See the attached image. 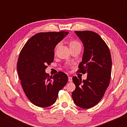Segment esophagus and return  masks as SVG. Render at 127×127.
Returning <instances> with one entry per match:
<instances>
[{"label":"esophagus","instance_id":"1","mask_svg":"<svg viewBox=\"0 0 127 127\" xmlns=\"http://www.w3.org/2000/svg\"><path fill=\"white\" fill-rule=\"evenodd\" d=\"M68 82H72V77H70V76L68 77Z\"/></svg>","mask_w":127,"mask_h":127}]
</instances>
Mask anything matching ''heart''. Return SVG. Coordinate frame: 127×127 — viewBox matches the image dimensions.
<instances>
[{"instance_id":"obj_1","label":"heart","mask_w":127,"mask_h":127,"mask_svg":"<svg viewBox=\"0 0 127 127\" xmlns=\"http://www.w3.org/2000/svg\"><path fill=\"white\" fill-rule=\"evenodd\" d=\"M80 43H79L78 42L76 41V40H72L70 42V46H75V45H79Z\"/></svg>"}]
</instances>
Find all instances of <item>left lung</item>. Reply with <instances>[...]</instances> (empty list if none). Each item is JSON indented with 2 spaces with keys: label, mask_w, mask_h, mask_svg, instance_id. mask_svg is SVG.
I'll use <instances>...</instances> for the list:
<instances>
[{
  "label": "left lung",
  "mask_w": 127,
  "mask_h": 127,
  "mask_svg": "<svg viewBox=\"0 0 127 127\" xmlns=\"http://www.w3.org/2000/svg\"><path fill=\"white\" fill-rule=\"evenodd\" d=\"M81 40L84 50L82 62L78 72L87 73L82 81L73 76L76 86L72 95L76 105L83 109L95 106L103 98L109 85L112 72V58L105 42L97 33L92 31H76Z\"/></svg>",
  "instance_id": "1"
}]
</instances>
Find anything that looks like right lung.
Returning <instances> with one entry per match:
<instances>
[{"instance_id": "add662e5", "label": "right lung", "mask_w": 127, "mask_h": 127, "mask_svg": "<svg viewBox=\"0 0 127 127\" xmlns=\"http://www.w3.org/2000/svg\"><path fill=\"white\" fill-rule=\"evenodd\" d=\"M67 32H42L33 36L20 52L17 62L18 75L27 97L40 107L52 105L58 94L68 81L66 74L59 72L53 77L45 72L54 61V49Z\"/></svg>"}]
</instances>
